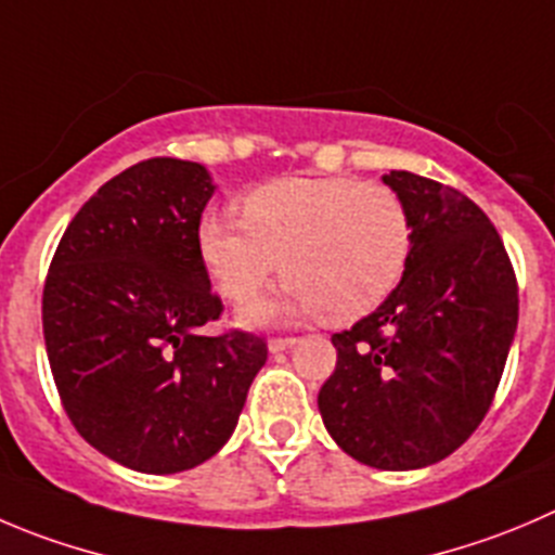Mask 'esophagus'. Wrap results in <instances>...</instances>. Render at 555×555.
<instances>
[{"label": "esophagus", "mask_w": 555, "mask_h": 555, "mask_svg": "<svg viewBox=\"0 0 555 555\" xmlns=\"http://www.w3.org/2000/svg\"><path fill=\"white\" fill-rule=\"evenodd\" d=\"M294 343H297V337H272V340H269V351L281 353L286 351V348H292Z\"/></svg>", "instance_id": "34e87169"}]
</instances>
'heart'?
<instances>
[{"label":"heart","mask_w":555,"mask_h":555,"mask_svg":"<svg viewBox=\"0 0 555 555\" xmlns=\"http://www.w3.org/2000/svg\"><path fill=\"white\" fill-rule=\"evenodd\" d=\"M195 240L209 281L236 308L250 305L281 269L286 297L250 319L319 313L348 324L373 313L403 281L411 218L389 184L286 177L250 190L242 220L204 215Z\"/></svg>","instance_id":"1"}]
</instances>
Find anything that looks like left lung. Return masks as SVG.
I'll return each mask as SVG.
<instances>
[{
    "instance_id": "8db88e82",
    "label": "left lung",
    "mask_w": 555,
    "mask_h": 555,
    "mask_svg": "<svg viewBox=\"0 0 555 555\" xmlns=\"http://www.w3.org/2000/svg\"><path fill=\"white\" fill-rule=\"evenodd\" d=\"M384 184L409 207V267L371 315L332 335L319 411L353 461L411 472L452 455L488 414L518 330V281L461 190L411 171Z\"/></svg>"
}]
</instances>
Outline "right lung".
<instances>
[{
    "instance_id": "add662e5",
    "label": "right lung",
    "mask_w": 555,
    "mask_h": 555,
    "mask_svg": "<svg viewBox=\"0 0 555 555\" xmlns=\"http://www.w3.org/2000/svg\"><path fill=\"white\" fill-rule=\"evenodd\" d=\"M212 193L202 163H135L78 209L46 278L62 405L94 450L133 472L209 461L267 362L263 337L202 332L223 313L195 240Z\"/></svg>"
}]
</instances>
